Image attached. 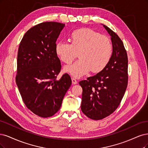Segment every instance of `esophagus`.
I'll return each mask as SVG.
<instances>
[{"label":"esophagus","instance_id":"1","mask_svg":"<svg viewBox=\"0 0 148 148\" xmlns=\"http://www.w3.org/2000/svg\"><path fill=\"white\" fill-rule=\"evenodd\" d=\"M71 79H72V82H73V84L75 85V84H77V81L76 80V79H75V78H72Z\"/></svg>","mask_w":148,"mask_h":148}]
</instances>
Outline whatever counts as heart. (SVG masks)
Here are the masks:
<instances>
[{"label":"heart","mask_w":148,"mask_h":148,"mask_svg":"<svg viewBox=\"0 0 148 148\" xmlns=\"http://www.w3.org/2000/svg\"><path fill=\"white\" fill-rule=\"evenodd\" d=\"M71 44L58 42L55 53L61 61L69 64L79 55L80 58L66 66L64 71L79 78L90 71L93 73L101 71L111 60L112 45L109 38L88 28L74 31L70 37Z\"/></svg>","instance_id":"obj_1"}]
</instances>
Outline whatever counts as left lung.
<instances>
[{
    "mask_svg": "<svg viewBox=\"0 0 148 148\" xmlns=\"http://www.w3.org/2000/svg\"><path fill=\"white\" fill-rule=\"evenodd\" d=\"M103 26L111 36V60L99 73L79 82L83 90L81 110L93 120L103 119L116 110L128 84V58L123 42L110 28Z\"/></svg>",
    "mask_w": 148,
    "mask_h": 148,
    "instance_id": "left-lung-1",
    "label": "left lung"
}]
</instances>
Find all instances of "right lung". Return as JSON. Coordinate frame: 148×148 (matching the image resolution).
<instances>
[{"label":"right lung","mask_w":148,"mask_h":148,"mask_svg":"<svg viewBox=\"0 0 148 148\" xmlns=\"http://www.w3.org/2000/svg\"><path fill=\"white\" fill-rule=\"evenodd\" d=\"M64 26L57 22L40 23L26 32L19 46L16 83L26 107L42 117L59 111L72 84L68 74L56 79L61 66L55 48Z\"/></svg>","instance_id":"1"}]
</instances>
